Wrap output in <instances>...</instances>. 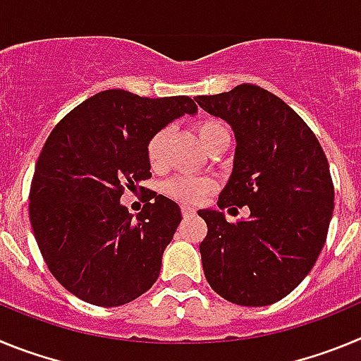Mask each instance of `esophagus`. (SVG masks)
Returning a JSON list of instances; mask_svg holds the SVG:
<instances>
[{"label":"esophagus","mask_w":361,"mask_h":361,"mask_svg":"<svg viewBox=\"0 0 361 361\" xmlns=\"http://www.w3.org/2000/svg\"><path fill=\"white\" fill-rule=\"evenodd\" d=\"M180 213H183V216H193L195 209L190 208V206H180Z\"/></svg>","instance_id":"obj_1"}]
</instances>
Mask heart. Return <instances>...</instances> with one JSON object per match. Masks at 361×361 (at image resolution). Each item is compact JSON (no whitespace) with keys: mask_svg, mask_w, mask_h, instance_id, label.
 I'll return each instance as SVG.
<instances>
[{"mask_svg":"<svg viewBox=\"0 0 361 361\" xmlns=\"http://www.w3.org/2000/svg\"><path fill=\"white\" fill-rule=\"evenodd\" d=\"M195 132L199 135L200 142H202L206 148H212L213 145L228 137L224 124L216 119H202L195 124ZM171 137V128L170 126H164V128L157 130L146 142V159H148L149 166L153 170H159L164 166L166 161V146ZM215 180L209 177H190V175H178V177L170 178L166 180L162 191L170 199L177 200V202H199L204 197L208 195L209 191L215 190Z\"/></svg>","mask_w":361,"mask_h":361,"instance_id":"obj_1","label":"heart"}]
</instances>
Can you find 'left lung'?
<instances>
[{"instance_id": "obj_1", "label": "left lung", "mask_w": 361, "mask_h": 361, "mask_svg": "<svg viewBox=\"0 0 361 361\" xmlns=\"http://www.w3.org/2000/svg\"><path fill=\"white\" fill-rule=\"evenodd\" d=\"M195 101L237 137L231 178L216 206L250 208L242 222L200 209L208 224L199 245L204 275L233 304H275L307 276L325 244L334 209L329 162L305 121L260 86Z\"/></svg>"}]
</instances>
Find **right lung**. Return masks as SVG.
Instances as JSON below:
<instances>
[{
	"mask_svg": "<svg viewBox=\"0 0 361 361\" xmlns=\"http://www.w3.org/2000/svg\"><path fill=\"white\" fill-rule=\"evenodd\" d=\"M195 111L188 95L148 99L104 90L54 126L37 157L28 215L44 264L66 291L117 307L155 283L180 209L149 190L133 219L119 200L152 177L149 137Z\"/></svg>",
	"mask_w": 361,
	"mask_h": 361,
	"instance_id": "right-lung-1",
	"label": "right lung"
}]
</instances>
